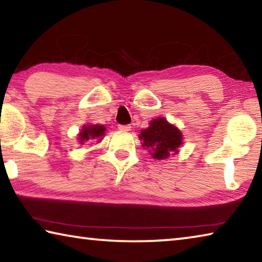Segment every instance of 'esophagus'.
<instances>
[{"label":"esophagus","instance_id":"esophagus-1","mask_svg":"<svg viewBox=\"0 0 262 262\" xmlns=\"http://www.w3.org/2000/svg\"><path fill=\"white\" fill-rule=\"evenodd\" d=\"M119 130H121V132H128V130H130V126L129 125H119Z\"/></svg>","mask_w":262,"mask_h":262}]
</instances>
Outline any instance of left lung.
Listing matches in <instances>:
<instances>
[{"instance_id": "left-lung-1", "label": "left lung", "mask_w": 262, "mask_h": 262, "mask_svg": "<svg viewBox=\"0 0 262 262\" xmlns=\"http://www.w3.org/2000/svg\"><path fill=\"white\" fill-rule=\"evenodd\" d=\"M142 147L149 149L152 158L165 159L172 154L178 152V148L183 144V134L176 126L166 121V119L158 118L150 121L147 129H142L140 134Z\"/></svg>"}]
</instances>
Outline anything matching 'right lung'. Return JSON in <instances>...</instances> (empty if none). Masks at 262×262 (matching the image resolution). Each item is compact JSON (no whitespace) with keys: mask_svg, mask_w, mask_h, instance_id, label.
<instances>
[{"mask_svg":"<svg viewBox=\"0 0 262 262\" xmlns=\"http://www.w3.org/2000/svg\"><path fill=\"white\" fill-rule=\"evenodd\" d=\"M106 128L103 125H86L83 126V129H81L78 134L79 143H84L88 140H99L101 141L105 134Z\"/></svg>","mask_w":262,"mask_h":262,"instance_id":"right-lung-1","label":"right lung"}]
</instances>
